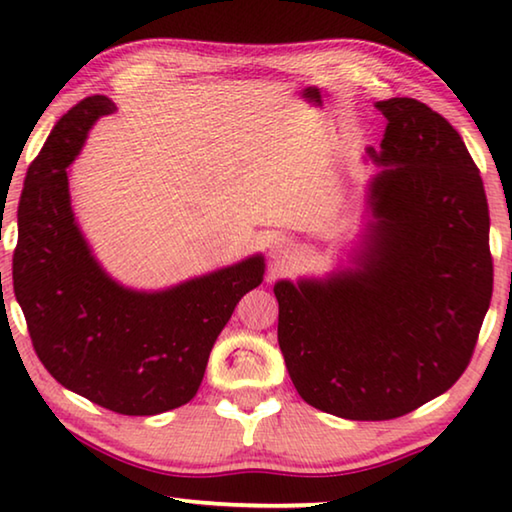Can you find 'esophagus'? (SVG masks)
<instances>
[{
    "label": "esophagus",
    "mask_w": 512,
    "mask_h": 512,
    "mask_svg": "<svg viewBox=\"0 0 512 512\" xmlns=\"http://www.w3.org/2000/svg\"><path fill=\"white\" fill-rule=\"evenodd\" d=\"M293 253V244L287 239H277L271 244V255L273 257H289Z\"/></svg>",
    "instance_id": "34e87169"
}]
</instances>
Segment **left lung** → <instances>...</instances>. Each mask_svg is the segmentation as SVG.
Returning <instances> with one entry per match:
<instances>
[{"mask_svg":"<svg viewBox=\"0 0 512 512\" xmlns=\"http://www.w3.org/2000/svg\"><path fill=\"white\" fill-rule=\"evenodd\" d=\"M386 164L357 271L282 280L277 341L302 400L345 420H393L470 366L492 298L490 214L456 128L409 97L377 101Z\"/></svg>","mask_w":512,"mask_h":512,"instance_id":"8db88e82","label":"left lung"}]
</instances>
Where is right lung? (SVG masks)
<instances>
[{"mask_svg":"<svg viewBox=\"0 0 512 512\" xmlns=\"http://www.w3.org/2000/svg\"><path fill=\"white\" fill-rule=\"evenodd\" d=\"M112 110L101 94L76 103L31 162L17 207L13 289L33 350L58 384L121 415H155L196 395L216 336L262 284L264 259L160 293L110 280L74 221L67 167Z\"/></svg>","mask_w":512,"mask_h":512,"instance_id":"1","label":"right lung"}]
</instances>
